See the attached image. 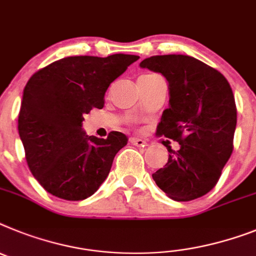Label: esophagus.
<instances>
[{
	"label": "esophagus",
	"mask_w": 256,
	"mask_h": 256,
	"mask_svg": "<svg viewBox=\"0 0 256 256\" xmlns=\"http://www.w3.org/2000/svg\"><path fill=\"white\" fill-rule=\"evenodd\" d=\"M130 142L134 146H140V148H144V146H146L145 140L138 138V137H130Z\"/></svg>",
	"instance_id": "esophagus-1"
}]
</instances>
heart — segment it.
Instances as JSON below:
<instances>
[{
    "label": "heart",
    "mask_w": 256,
    "mask_h": 256,
    "mask_svg": "<svg viewBox=\"0 0 256 256\" xmlns=\"http://www.w3.org/2000/svg\"><path fill=\"white\" fill-rule=\"evenodd\" d=\"M146 76H148V75H146Z\"/></svg>",
    "instance_id": "b5f03b06"
}]
</instances>
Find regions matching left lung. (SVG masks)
Segmentation results:
<instances>
[{
  "instance_id": "8db88e82",
  "label": "left lung",
  "mask_w": 256,
  "mask_h": 256,
  "mask_svg": "<svg viewBox=\"0 0 256 256\" xmlns=\"http://www.w3.org/2000/svg\"><path fill=\"white\" fill-rule=\"evenodd\" d=\"M160 72L170 88V107L163 111L158 136L180 144L168 149V162L152 174L170 198L188 202L218 184L233 152L237 107L228 80L218 70L193 56H154L140 63Z\"/></svg>"
}]
</instances>
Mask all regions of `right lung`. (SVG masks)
<instances>
[{"mask_svg": "<svg viewBox=\"0 0 256 256\" xmlns=\"http://www.w3.org/2000/svg\"><path fill=\"white\" fill-rule=\"evenodd\" d=\"M138 56H67L34 72L23 92L18 130L30 171L50 194L82 200L106 180L128 138L86 136L85 114L102 108L104 93Z\"/></svg>", "mask_w": 256, "mask_h": 256, "instance_id": "1", "label": "right lung"}]
</instances>
